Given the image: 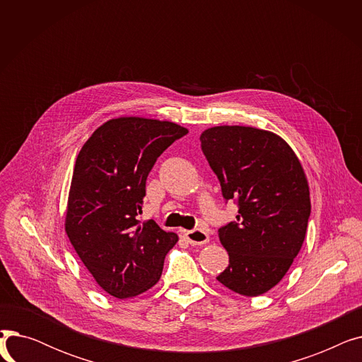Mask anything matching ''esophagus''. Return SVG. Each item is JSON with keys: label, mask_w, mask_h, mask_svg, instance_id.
<instances>
[{"label": "esophagus", "mask_w": 362, "mask_h": 362, "mask_svg": "<svg viewBox=\"0 0 362 362\" xmlns=\"http://www.w3.org/2000/svg\"><path fill=\"white\" fill-rule=\"evenodd\" d=\"M183 236L187 240V243H191L194 246L195 245H205V243H208V240H210V236H208V233L202 229L186 230Z\"/></svg>", "instance_id": "1"}]
</instances>
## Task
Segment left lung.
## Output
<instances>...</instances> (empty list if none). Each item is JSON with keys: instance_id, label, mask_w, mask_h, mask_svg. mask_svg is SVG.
Returning <instances> with one entry per match:
<instances>
[{"instance_id": "left-lung-1", "label": "left lung", "mask_w": 362, "mask_h": 362, "mask_svg": "<svg viewBox=\"0 0 362 362\" xmlns=\"http://www.w3.org/2000/svg\"><path fill=\"white\" fill-rule=\"evenodd\" d=\"M199 139L223 198L239 208L236 221L218 229L229 267L217 280L243 296L262 295L288 273L305 239L311 214L305 173L273 132L216 126Z\"/></svg>"}]
</instances>
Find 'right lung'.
Here are the masks:
<instances>
[{"label": "right lung", "mask_w": 362, "mask_h": 362, "mask_svg": "<svg viewBox=\"0 0 362 362\" xmlns=\"http://www.w3.org/2000/svg\"><path fill=\"white\" fill-rule=\"evenodd\" d=\"M186 133L171 122L112 119L92 133L76 158L66 233L95 281L114 298L154 286L179 239L154 220L141 224L138 214L149 171Z\"/></svg>", "instance_id": "obj_1"}]
</instances>
